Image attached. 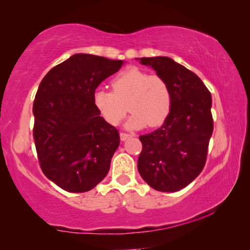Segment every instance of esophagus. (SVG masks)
I'll use <instances>...</instances> for the list:
<instances>
[{
  "mask_svg": "<svg viewBox=\"0 0 250 250\" xmlns=\"http://www.w3.org/2000/svg\"><path fill=\"white\" fill-rule=\"evenodd\" d=\"M131 137H132V135L129 134V133H125V132H121V133H120L121 141H125L126 139H129V138H131Z\"/></svg>",
  "mask_w": 250,
  "mask_h": 250,
  "instance_id": "1",
  "label": "esophagus"
}]
</instances>
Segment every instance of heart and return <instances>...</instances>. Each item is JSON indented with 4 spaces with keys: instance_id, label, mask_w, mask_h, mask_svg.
Masks as SVG:
<instances>
[{
    "instance_id": "heart-1",
    "label": "heart",
    "mask_w": 250,
    "mask_h": 250,
    "mask_svg": "<svg viewBox=\"0 0 250 250\" xmlns=\"http://www.w3.org/2000/svg\"><path fill=\"white\" fill-rule=\"evenodd\" d=\"M111 87L113 92L104 89L94 92L95 107L110 125H118L124 119L126 104L132 111L125 124L129 129L160 125L170 113V87L159 75H147L131 67L112 79Z\"/></svg>"
}]
</instances>
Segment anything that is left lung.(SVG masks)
Instances as JSON below:
<instances>
[{"instance_id":"left-lung-1","label":"left lung","mask_w":250,"mask_h":250,"mask_svg":"<svg viewBox=\"0 0 250 250\" xmlns=\"http://www.w3.org/2000/svg\"><path fill=\"white\" fill-rule=\"evenodd\" d=\"M140 62L166 79L172 104L164 124L139 138L142 151L138 170L156 191H180L205 166L214 129L210 92L200 77L170 57H142Z\"/></svg>"}]
</instances>
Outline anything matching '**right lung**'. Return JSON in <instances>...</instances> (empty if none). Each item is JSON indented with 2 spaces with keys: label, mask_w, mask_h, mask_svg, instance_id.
<instances>
[{
  "label": "right lung",
  "mask_w": 250,
  "mask_h": 250,
  "mask_svg": "<svg viewBox=\"0 0 250 250\" xmlns=\"http://www.w3.org/2000/svg\"><path fill=\"white\" fill-rule=\"evenodd\" d=\"M124 62L75 54L50 69L33 104L40 166L45 176L71 193L88 192L108 174L120 137L94 104V92Z\"/></svg>",
  "instance_id": "add662e5"
}]
</instances>
